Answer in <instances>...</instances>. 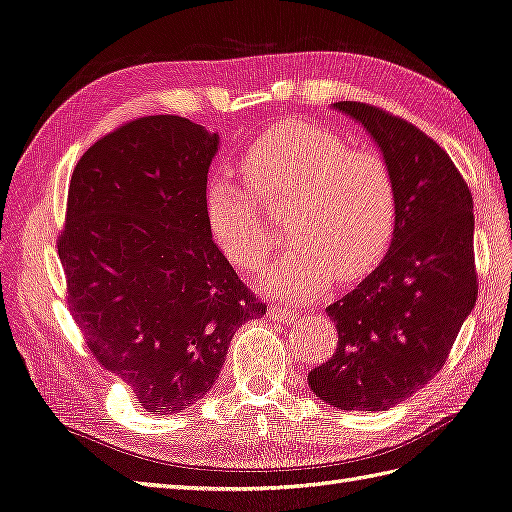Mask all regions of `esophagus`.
Here are the masks:
<instances>
[{
  "instance_id": "obj_1",
  "label": "esophagus",
  "mask_w": 512,
  "mask_h": 512,
  "mask_svg": "<svg viewBox=\"0 0 512 512\" xmlns=\"http://www.w3.org/2000/svg\"><path fill=\"white\" fill-rule=\"evenodd\" d=\"M268 314H270V318L285 320V323H290V320H294V316H296V310H294V307H288V305H270Z\"/></svg>"
}]
</instances>
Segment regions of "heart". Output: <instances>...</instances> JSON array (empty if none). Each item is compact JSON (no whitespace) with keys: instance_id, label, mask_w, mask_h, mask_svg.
Wrapping results in <instances>:
<instances>
[{"instance_id":"heart-1","label":"heart","mask_w":512,"mask_h":512,"mask_svg":"<svg viewBox=\"0 0 512 512\" xmlns=\"http://www.w3.org/2000/svg\"><path fill=\"white\" fill-rule=\"evenodd\" d=\"M252 187L213 176L205 187V216L213 242L233 266L255 270L272 251V233L259 198L292 202V246L259 277L275 296L312 299L331 279H358L392 240L397 189L388 163L373 150L301 120H288L255 139L242 157Z\"/></svg>"}]
</instances>
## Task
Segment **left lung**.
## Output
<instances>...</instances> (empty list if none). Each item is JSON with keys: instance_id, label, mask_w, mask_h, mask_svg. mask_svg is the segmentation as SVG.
<instances>
[{"instance_id": "left-lung-1", "label": "left lung", "mask_w": 512, "mask_h": 512, "mask_svg": "<svg viewBox=\"0 0 512 512\" xmlns=\"http://www.w3.org/2000/svg\"><path fill=\"white\" fill-rule=\"evenodd\" d=\"M382 150L395 178L397 220L386 257L327 307L338 347L307 375L340 410L379 412L441 371L478 299L473 198L449 154L423 130L364 102H336Z\"/></svg>"}]
</instances>
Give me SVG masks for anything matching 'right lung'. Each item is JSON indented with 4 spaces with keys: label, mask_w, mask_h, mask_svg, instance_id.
Segmentation results:
<instances>
[{
    "label": "right lung",
    "mask_w": 512,
    "mask_h": 512,
    "mask_svg": "<svg viewBox=\"0 0 512 512\" xmlns=\"http://www.w3.org/2000/svg\"><path fill=\"white\" fill-rule=\"evenodd\" d=\"M218 144L185 117H139L95 141L69 181L56 242L69 314L150 414L205 397L235 331L266 314L207 227Z\"/></svg>",
    "instance_id": "1"
}]
</instances>
